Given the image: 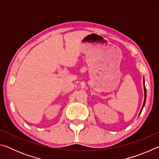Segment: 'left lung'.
I'll list each match as a JSON object with an SVG mask.
<instances>
[{
	"label": "left lung",
	"instance_id": "left-lung-1",
	"mask_svg": "<svg viewBox=\"0 0 159 159\" xmlns=\"http://www.w3.org/2000/svg\"><path fill=\"white\" fill-rule=\"evenodd\" d=\"M144 100L143 106H142V109H141V111H140V113H139V114H141L142 109H143V107H144V104H145V102H146V98H147V90H146V87H145V85H144Z\"/></svg>",
	"mask_w": 159,
	"mask_h": 159
}]
</instances>
